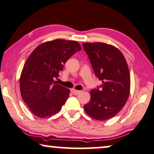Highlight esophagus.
Instances as JSON below:
<instances>
[{
	"mask_svg": "<svg viewBox=\"0 0 154 154\" xmlns=\"http://www.w3.org/2000/svg\"><path fill=\"white\" fill-rule=\"evenodd\" d=\"M72 92L74 94V95H78V94H79L80 92V91L76 90V89H72Z\"/></svg>",
	"mask_w": 154,
	"mask_h": 154,
	"instance_id": "1",
	"label": "esophagus"
}]
</instances>
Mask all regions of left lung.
I'll return each instance as SVG.
<instances>
[{
  "mask_svg": "<svg viewBox=\"0 0 154 154\" xmlns=\"http://www.w3.org/2000/svg\"><path fill=\"white\" fill-rule=\"evenodd\" d=\"M94 72L102 85L92 89L84 105L89 116L98 120L114 117L124 107L130 92V74L126 59L119 49L103 42H84Z\"/></svg>",
  "mask_w": 154,
  "mask_h": 154,
  "instance_id": "1",
  "label": "left lung"
}]
</instances>
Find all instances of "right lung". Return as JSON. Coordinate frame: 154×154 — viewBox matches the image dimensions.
Returning a JSON list of instances; mask_svg holds the SVG:
<instances>
[{"label": "right lung", "instance_id": "1", "mask_svg": "<svg viewBox=\"0 0 154 154\" xmlns=\"http://www.w3.org/2000/svg\"><path fill=\"white\" fill-rule=\"evenodd\" d=\"M80 50L76 41L56 39L40 45L30 54L21 72L20 90L33 114L44 118L60 112L70 90L54 79L68 59Z\"/></svg>", "mask_w": 154, "mask_h": 154}]
</instances>
